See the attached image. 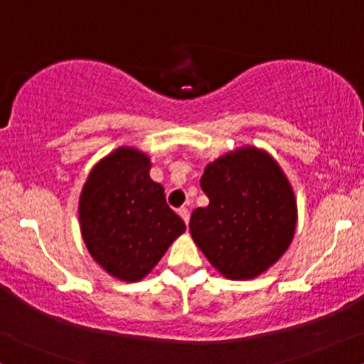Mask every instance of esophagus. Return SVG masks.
I'll list each match as a JSON object with an SVG mask.
<instances>
[{
	"mask_svg": "<svg viewBox=\"0 0 364 364\" xmlns=\"http://www.w3.org/2000/svg\"><path fill=\"white\" fill-rule=\"evenodd\" d=\"M178 215H181L182 220L186 222V225L189 224V218H191V212H189V208H186V206H182V208H178Z\"/></svg>",
	"mask_w": 364,
	"mask_h": 364,
	"instance_id": "34e87169",
	"label": "esophagus"
}]
</instances>
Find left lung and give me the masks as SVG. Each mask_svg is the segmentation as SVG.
<instances>
[{"instance_id": "obj_1", "label": "left lung", "mask_w": 364, "mask_h": 364, "mask_svg": "<svg viewBox=\"0 0 364 364\" xmlns=\"http://www.w3.org/2000/svg\"><path fill=\"white\" fill-rule=\"evenodd\" d=\"M208 206L191 215L194 243L229 279L267 271L290 246L296 225L295 194L271 154L241 147L205 168Z\"/></svg>"}]
</instances>
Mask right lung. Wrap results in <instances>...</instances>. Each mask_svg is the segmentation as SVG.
Listing matches in <instances>:
<instances>
[{"label":"right lung","mask_w":364,"mask_h":364,"mask_svg":"<svg viewBox=\"0 0 364 364\" xmlns=\"http://www.w3.org/2000/svg\"><path fill=\"white\" fill-rule=\"evenodd\" d=\"M149 170V156L119 147L93 166L80 196L81 236L90 255L128 283L149 274L186 230Z\"/></svg>","instance_id":"right-lung-1"}]
</instances>
